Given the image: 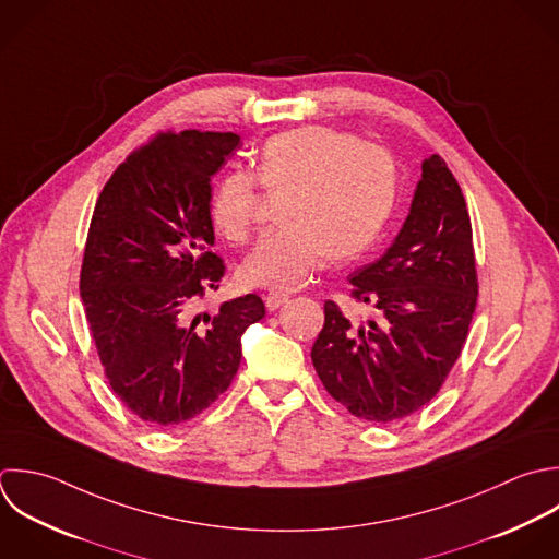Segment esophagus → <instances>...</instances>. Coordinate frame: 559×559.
<instances>
[{
  "label": "esophagus",
  "mask_w": 559,
  "mask_h": 559,
  "mask_svg": "<svg viewBox=\"0 0 559 559\" xmlns=\"http://www.w3.org/2000/svg\"><path fill=\"white\" fill-rule=\"evenodd\" d=\"M289 300V296L287 294H281V292H270L267 296H265V307L270 309V311H276L281 305H285Z\"/></svg>",
  "instance_id": "esophagus-1"
}]
</instances>
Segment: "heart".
<instances>
[{
  "mask_svg": "<svg viewBox=\"0 0 559 559\" xmlns=\"http://www.w3.org/2000/svg\"><path fill=\"white\" fill-rule=\"evenodd\" d=\"M257 177L272 191H289L285 228L261 237L239 265L248 287L292 292L329 257L348 261L383 235L399 195L394 156L348 130L305 126L274 134L257 158ZM261 189L254 176L228 171L211 195V224L219 237L243 243L257 222Z\"/></svg>",
  "mask_w": 559,
  "mask_h": 559,
  "instance_id": "b5f03b06",
  "label": "heart"
}]
</instances>
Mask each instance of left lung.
<instances>
[{"instance_id":"left-lung-1","label":"left lung","mask_w":559,"mask_h":559,"mask_svg":"<svg viewBox=\"0 0 559 559\" xmlns=\"http://www.w3.org/2000/svg\"><path fill=\"white\" fill-rule=\"evenodd\" d=\"M350 283L353 298L379 309V322L353 326L326 300L313 368L353 416L383 425L407 418L440 392L477 307L471 215L444 158L423 163L401 233Z\"/></svg>"}]
</instances>
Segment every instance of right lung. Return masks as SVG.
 Wrapping results in <instances>:
<instances>
[{
  "label": "right lung",
  "mask_w": 559,
  "mask_h": 559,
  "mask_svg": "<svg viewBox=\"0 0 559 559\" xmlns=\"http://www.w3.org/2000/svg\"><path fill=\"white\" fill-rule=\"evenodd\" d=\"M239 141L235 132H158L95 202L80 298L112 392L152 427L187 423L215 403L239 370L243 331L265 316L257 294L193 316L226 270L211 252V176Z\"/></svg>",
  "instance_id": "right-lung-1"
}]
</instances>
